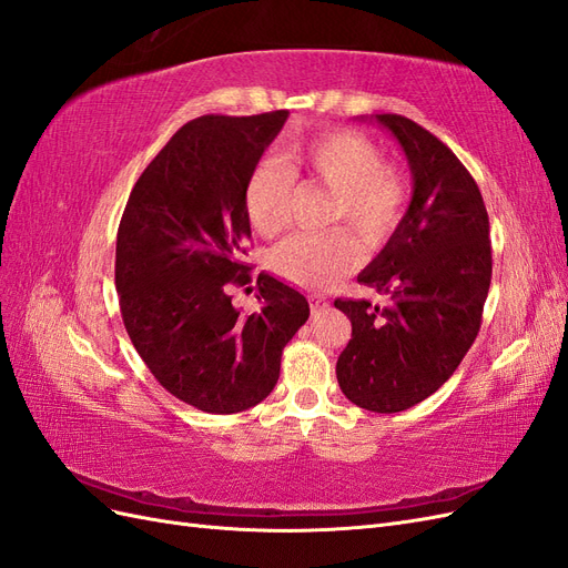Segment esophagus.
I'll return each instance as SVG.
<instances>
[{
  "label": "esophagus",
  "instance_id": "34e87169",
  "mask_svg": "<svg viewBox=\"0 0 568 568\" xmlns=\"http://www.w3.org/2000/svg\"><path fill=\"white\" fill-rule=\"evenodd\" d=\"M326 307H329V301L326 298H322V296H313L311 298V311H313V315H322Z\"/></svg>",
  "mask_w": 568,
  "mask_h": 568
}]
</instances>
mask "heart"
<instances>
[{"label": "heart", "mask_w": 568, "mask_h": 568, "mask_svg": "<svg viewBox=\"0 0 568 568\" xmlns=\"http://www.w3.org/2000/svg\"><path fill=\"white\" fill-rule=\"evenodd\" d=\"M284 165L265 161L253 168L244 203L255 232L277 234L288 217L294 180L329 189L326 220H346L359 239L382 242L398 225L405 209V182L384 165L382 151L367 136L353 130H334L311 142L284 151ZM357 263V246L346 230L322 234H291L270 253V265L282 280L324 288L351 272Z\"/></svg>", "instance_id": "1"}]
</instances>
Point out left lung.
Listing matches in <instances>:
<instances>
[{
	"label": "left lung",
	"instance_id": "1",
	"mask_svg": "<svg viewBox=\"0 0 568 568\" xmlns=\"http://www.w3.org/2000/svg\"><path fill=\"white\" fill-rule=\"evenodd\" d=\"M369 120L400 144L412 199L386 246L357 274L388 303L334 301L353 324L336 379L357 407L390 415L436 393L471 348L493 274L490 225L469 170L438 136L405 115Z\"/></svg>",
	"mask_w": 568,
	"mask_h": 568
}]
</instances>
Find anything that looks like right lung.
I'll return each instance as SVG.
<instances>
[{"label": "right lung", "instance_id": "1", "mask_svg": "<svg viewBox=\"0 0 568 568\" xmlns=\"http://www.w3.org/2000/svg\"><path fill=\"white\" fill-rule=\"evenodd\" d=\"M288 111L201 115L182 125L128 199L115 242V288L132 346L186 405L234 415L272 393L282 351L311 315L294 286L257 274L261 311L242 315L251 239L244 192Z\"/></svg>", "mask_w": 568, "mask_h": 568}]
</instances>
